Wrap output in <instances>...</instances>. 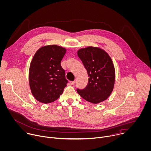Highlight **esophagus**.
<instances>
[{
    "instance_id": "34e87169",
    "label": "esophagus",
    "mask_w": 151,
    "mask_h": 151,
    "mask_svg": "<svg viewBox=\"0 0 151 151\" xmlns=\"http://www.w3.org/2000/svg\"><path fill=\"white\" fill-rule=\"evenodd\" d=\"M70 83L71 84V85H75V81H70Z\"/></svg>"
}]
</instances>
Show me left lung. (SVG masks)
Listing matches in <instances>:
<instances>
[{"label": "left lung", "instance_id": "1", "mask_svg": "<svg viewBox=\"0 0 151 151\" xmlns=\"http://www.w3.org/2000/svg\"><path fill=\"white\" fill-rule=\"evenodd\" d=\"M78 55L89 77L86 86L78 88V93L93 104L104 101L111 93L115 82V69L111 58L104 50L93 47L79 50Z\"/></svg>", "mask_w": 151, "mask_h": 151}]
</instances>
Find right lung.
Listing matches in <instances>:
<instances>
[{"mask_svg": "<svg viewBox=\"0 0 151 151\" xmlns=\"http://www.w3.org/2000/svg\"><path fill=\"white\" fill-rule=\"evenodd\" d=\"M66 50L57 45L41 47L35 53L29 70L32 94L37 101L48 104L60 97L68 82L61 61Z\"/></svg>", "mask_w": 151, "mask_h": 151, "instance_id": "1", "label": "right lung"}]
</instances>
